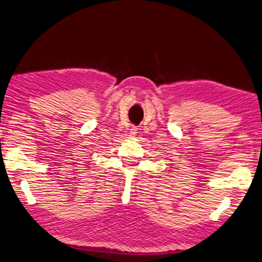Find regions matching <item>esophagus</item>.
Listing matches in <instances>:
<instances>
[{"label": "esophagus", "mask_w": 262, "mask_h": 262, "mask_svg": "<svg viewBox=\"0 0 262 262\" xmlns=\"http://www.w3.org/2000/svg\"><path fill=\"white\" fill-rule=\"evenodd\" d=\"M136 134H137V127L132 126L130 129H129V136L130 137H135Z\"/></svg>", "instance_id": "obj_1"}]
</instances>
